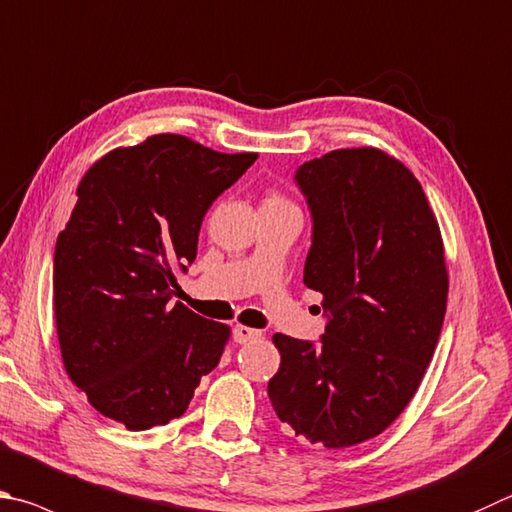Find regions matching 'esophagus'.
<instances>
[{
    "mask_svg": "<svg viewBox=\"0 0 512 512\" xmlns=\"http://www.w3.org/2000/svg\"><path fill=\"white\" fill-rule=\"evenodd\" d=\"M262 338V331H257L253 327H244V324H237L235 327V342L239 345H246V342H253Z\"/></svg>",
    "mask_w": 512,
    "mask_h": 512,
    "instance_id": "esophagus-1",
    "label": "esophagus"
}]
</instances>
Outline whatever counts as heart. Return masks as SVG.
Listing matches in <instances>:
<instances>
[{
	"label": "heart",
	"instance_id": "heart-1",
	"mask_svg": "<svg viewBox=\"0 0 512 512\" xmlns=\"http://www.w3.org/2000/svg\"><path fill=\"white\" fill-rule=\"evenodd\" d=\"M262 206H266V208H295L293 201L286 199L284 194H280V192H271V194H268Z\"/></svg>",
	"mask_w": 512,
	"mask_h": 512
}]
</instances>
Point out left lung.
<instances>
[{
  "mask_svg": "<svg viewBox=\"0 0 512 512\" xmlns=\"http://www.w3.org/2000/svg\"><path fill=\"white\" fill-rule=\"evenodd\" d=\"M313 212L304 284L331 315L322 342L275 333L268 380L280 421L329 450L385 432L412 401L448 304L439 221L416 176L378 147H347L295 174Z\"/></svg>",
  "mask_w": 512,
  "mask_h": 512,
  "instance_id": "obj_1",
  "label": "left lung"
}]
</instances>
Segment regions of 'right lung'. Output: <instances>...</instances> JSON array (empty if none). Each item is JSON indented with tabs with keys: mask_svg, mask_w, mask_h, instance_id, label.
<instances>
[{
	"mask_svg": "<svg viewBox=\"0 0 512 512\" xmlns=\"http://www.w3.org/2000/svg\"><path fill=\"white\" fill-rule=\"evenodd\" d=\"M255 152L224 154L181 134L116 147L78 183L58 235L53 309L71 383L127 430L181 416L219 365L230 327L174 302L203 215Z\"/></svg>",
	"mask_w": 512,
	"mask_h": 512,
	"instance_id": "1",
	"label": "right lung"
}]
</instances>
